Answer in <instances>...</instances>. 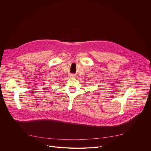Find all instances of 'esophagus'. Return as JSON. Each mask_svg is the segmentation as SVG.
<instances>
[{
  "label": "esophagus",
  "mask_w": 151,
  "mask_h": 151,
  "mask_svg": "<svg viewBox=\"0 0 151 151\" xmlns=\"http://www.w3.org/2000/svg\"><path fill=\"white\" fill-rule=\"evenodd\" d=\"M72 76H73V77H75V76H75V75H72Z\"/></svg>",
  "instance_id": "34e87169"
}]
</instances>
